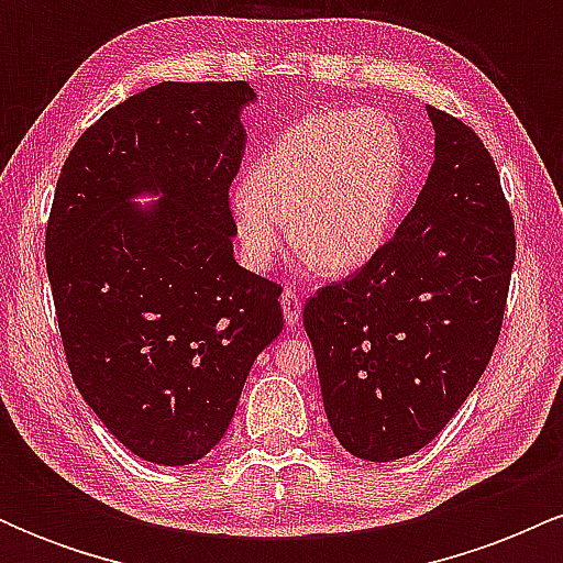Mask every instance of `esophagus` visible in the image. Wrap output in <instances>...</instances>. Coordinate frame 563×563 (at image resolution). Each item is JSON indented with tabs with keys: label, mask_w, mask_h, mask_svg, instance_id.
I'll return each mask as SVG.
<instances>
[{
	"label": "esophagus",
	"mask_w": 563,
	"mask_h": 563,
	"mask_svg": "<svg viewBox=\"0 0 563 563\" xmlns=\"http://www.w3.org/2000/svg\"><path fill=\"white\" fill-rule=\"evenodd\" d=\"M280 303H283V314H286V325L288 328H296L301 320V299L299 294H296L294 288H286L280 296Z\"/></svg>",
	"instance_id": "esophagus-1"
}]
</instances>
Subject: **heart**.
<instances>
[{
    "label": "heart",
    "instance_id": "b5f03b06",
    "mask_svg": "<svg viewBox=\"0 0 563 563\" xmlns=\"http://www.w3.org/2000/svg\"><path fill=\"white\" fill-rule=\"evenodd\" d=\"M405 174L397 126L376 111L303 115L230 196L243 260L269 269L290 238L320 269L349 273L389 235Z\"/></svg>",
    "mask_w": 563,
    "mask_h": 563
}]
</instances>
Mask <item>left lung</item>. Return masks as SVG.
<instances>
[{"label": "left lung", "mask_w": 563, "mask_h": 563, "mask_svg": "<svg viewBox=\"0 0 563 563\" xmlns=\"http://www.w3.org/2000/svg\"><path fill=\"white\" fill-rule=\"evenodd\" d=\"M437 145L397 232L303 307L322 405L341 448L373 463L412 455L466 402L506 314L514 214L479 134L429 106Z\"/></svg>", "instance_id": "8db88e82"}]
</instances>
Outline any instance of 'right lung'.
I'll list each match as a JSON object with an SVG mask.
<instances>
[{"instance_id": "right-lung-1", "label": "right lung", "mask_w": 563, "mask_h": 563, "mask_svg": "<svg viewBox=\"0 0 563 563\" xmlns=\"http://www.w3.org/2000/svg\"><path fill=\"white\" fill-rule=\"evenodd\" d=\"M245 81H164L81 134L57 177L44 256L76 389L106 429L161 466L224 437L283 288L232 256ZM167 198L142 216L128 196Z\"/></svg>"}]
</instances>
